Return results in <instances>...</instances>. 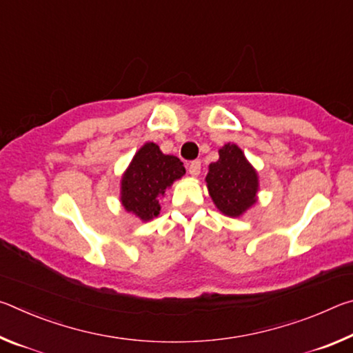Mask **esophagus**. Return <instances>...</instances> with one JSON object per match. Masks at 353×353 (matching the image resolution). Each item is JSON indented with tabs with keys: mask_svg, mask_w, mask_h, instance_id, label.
<instances>
[{
	"mask_svg": "<svg viewBox=\"0 0 353 353\" xmlns=\"http://www.w3.org/2000/svg\"><path fill=\"white\" fill-rule=\"evenodd\" d=\"M188 172L193 177H198L201 174V162L199 160H194V162H191L188 166Z\"/></svg>",
	"mask_w": 353,
	"mask_h": 353,
	"instance_id": "1",
	"label": "esophagus"
}]
</instances>
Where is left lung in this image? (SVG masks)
<instances>
[{"mask_svg":"<svg viewBox=\"0 0 353 353\" xmlns=\"http://www.w3.org/2000/svg\"><path fill=\"white\" fill-rule=\"evenodd\" d=\"M218 154L205 176L208 194L221 213L240 218L259 201V172L235 143H227Z\"/></svg>","mask_w":353,"mask_h":353,"instance_id":"obj_1","label":"left lung"}]
</instances>
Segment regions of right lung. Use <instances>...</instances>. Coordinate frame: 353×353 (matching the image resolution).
Here are the masks:
<instances>
[{"instance_id": "add662e5", "label": "right lung", "mask_w": 353, "mask_h": 353, "mask_svg": "<svg viewBox=\"0 0 353 353\" xmlns=\"http://www.w3.org/2000/svg\"><path fill=\"white\" fill-rule=\"evenodd\" d=\"M182 176L185 166L176 155L163 154L159 145L146 141L123 172L119 202L124 210L148 223L159 216L166 190Z\"/></svg>"}]
</instances>
